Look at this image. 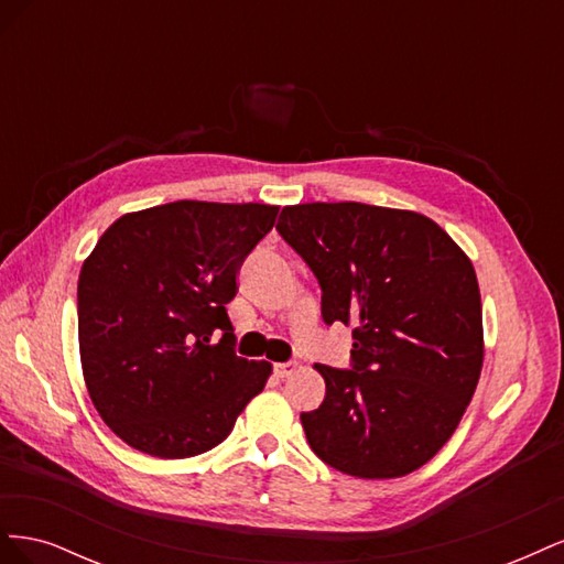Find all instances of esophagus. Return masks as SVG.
Returning <instances> with one entry per match:
<instances>
[{"mask_svg": "<svg viewBox=\"0 0 564 564\" xmlns=\"http://www.w3.org/2000/svg\"><path fill=\"white\" fill-rule=\"evenodd\" d=\"M294 371H296V362H280V365H275V377L278 379H289Z\"/></svg>", "mask_w": 564, "mask_h": 564, "instance_id": "obj_1", "label": "esophagus"}]
</instances>
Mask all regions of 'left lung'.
<instances>
[{
	"label": "left lung",
	"instance_id": "8db88e82",
	"mask_svg": "<svg viewBox=\"0 0 564 564\" xmlns=\"http://www.w3.org/2000/svg\"><path fill=\"white\" fill-rule=\"evenodd\" d=\"M278 232L322 289V319L352 327L350 369L301 423L324 464L402 477L442 449L482 371V303L468 256L435 220L360 202L284 207Z\"/></svg>",
	"mask_w": 564,
	"mask_h": 564
}]
</instances>
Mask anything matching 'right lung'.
Listing matches in <instances>:
<instances>
[{"instance_id": "obj_1", "label": "right lung", "mask_w": 564, "mask_h": 564, "mask_svg": "<svg viewBox=\"0 0 564 564\" xmlns=\"http://www.w3.org/2000/svg\"><path fill=\"white\" fill-rule=\"evenodd\" d=\"M278 209L181 199L100 235L77 282L79 357L96 412L129 447L209 452L263 390L272 367L235 355L226 303Z\"/></svg>"}]
</instances>
